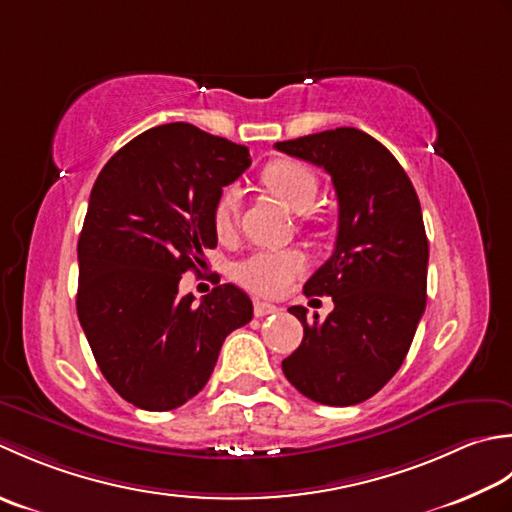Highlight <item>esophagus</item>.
<instances>
[{"instance_id":"34e87169","label":"esophagus","mask_w":512,"mask_h":512,"mask_svg":"<svg viewBox=\"0 0 512 512\" xmlns=\"http://www.w3.org/2000/svg\"><path fill=\"white\" fill-rule=\"evenodd\" d=\"M278 311V307L276 305H271V302H254V314H256V318H265V316H271V314H276Z\"/></svg>"}]
</instances>
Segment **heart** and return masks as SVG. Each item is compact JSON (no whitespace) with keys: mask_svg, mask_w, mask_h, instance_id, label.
I'll return each instance as SVG.
<instances>
[{"mask_svg":"<svg viewBox=\"0 0 512 512\" xmlns=\"http://www.w3.org/2000/svg\"><path fill=\"white\" fill-rule=\"evenodd\" d=\"M263 183L271 194H276L289 210L305 212L314 205L320 192L316 172L300 161H274L263 170ZM241 207V190L229 185L218 196L214 205V229L221 238L234 234ZM307 258L298 249H263L238 260L234 278L258 296H280L298 276L305 274Z\"/></svg>","mask_w":512,"mask_h":512,"instance_id":"1","label":"heart"}]
</instances>
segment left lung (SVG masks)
I'll return each mask as SVG.
<instances>
[{
    "instance_id": "obj_1",
    "label": "left lung",
    "mask_w": 512,
    "mask_h": 512,
    "mask_svg": "<svg viewBox=\"0 0 512 512\" xmlns=\"http://www.w3.org/2000/svg\"><path fill=\"white\" fill-rule=\"evenodd\" d=\"M274 148L325 170L338 196L336 247L305 283V296H331L333 311L320 320L289 307L305 336L283 360L285 378L314 402L360 404L402 367L424 314L429 241L420 201L398 159L358 128Z\"/></svg>"
}]
</instances>
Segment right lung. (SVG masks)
<instances>
[{
    "label": "right lung",
    "mask_w": 512,
    "mask_h": 512,
    "mask_svg": "<svg viewBox=\"0 0 512 512\" xmlns=\"http://www.w3.org/2000/svg\"><path fill=\"white\" fill-rule=\"evenodd\" d=\"M249 163L245 145L165 123L123 145L92 187L77 245V316L103 378L139 409L192 400L225 338L254 316L232 283L198 305L179 294L181 276L218 243V196Z\"/></svg>",
    "instance_id": "1"
}]
</instances>
